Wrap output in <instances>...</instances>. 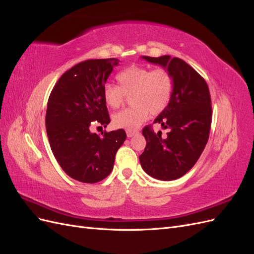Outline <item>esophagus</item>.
Wrapping results in <instances>:
<instances>
[{
  "mask_svg": "<svg viewBox=\"0 0 254 254\" xmlns=\"http://www.w3.org/2000/svg\"><path fill=\"white\" fill-rule=\"evenodd\" d=\"M126 133H127V136H128V137H132V136H133L134 134H136L137 132L135 131V130H127Z\"/></svg>",
  "mask_w": 254,
  "mask_h": 254,
  "instance_id": "obj_1",
  "label": "esophagus"
}]
</instances>
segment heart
I'll list each match as a JSON object with an SVG mask.
<instances>
[{"mask_svg":"<svg viewBox=\"0 0 254 254\" xmlns=\"http://www.w3.org/2000/svg\"><path fill=\"white\" fill-rule=\"evenodd\" d=\"M117 79L119 86L107 83L103 94L106 104L118 108L129 95L132 106L113 114L115 127L133 130L147 119L148 113L162 112L170 103L173 91L172 75L163 68L150 70L148 67L131 65L121 71Z\"/></svg>","mask_w":254,"mask_h":254,"instance_id":"b5f03b06","label":"heart"}]
</instances>
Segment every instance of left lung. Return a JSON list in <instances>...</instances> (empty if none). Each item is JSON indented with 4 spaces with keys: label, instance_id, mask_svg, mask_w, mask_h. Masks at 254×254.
I'll return each mask as SVG.
<instances>
[{
    "label": "left lung",
    "instance_id": "8db88e82",
    "mask_svg": "<svg viewBox=\"0 0 254 254\" xmlns=\"http://www.w3.org/2000/svg\"><path fill=\"white\" fill-rule=\"evenodd\" d=\"M172 75L170 103L153 123L168 128L165 139L150 126L143 129L146 147L140 156L142 168L152 178L171 181L186 175L195 165L209 140L212 103L209 87L193 67L180 58L142 56Z\"/></svg>",
    "mask_w": 254,
    "mask_h": 254
}]
</instances>
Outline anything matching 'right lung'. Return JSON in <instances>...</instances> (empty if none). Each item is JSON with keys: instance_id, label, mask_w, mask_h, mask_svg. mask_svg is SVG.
<instances>
[{"instance_id": "obj_1", "label": "right lung", "mask_w": 254, "mask_h": 254, "mask_svg": "<svg viewBox=\"0 0 254 254\" xmlns=\"http://www.w3.org/2000/svg\"><path fill=\"white\" fill-rule=\"evenodd\" d=\"M119 59H90L61 75L48 102L45 127L57 162L71 178L95 183L109 176L118 149L126 140L125 130L90 131L107 127L110 117L103 90Z\"/></svg>"}]
</instances>
